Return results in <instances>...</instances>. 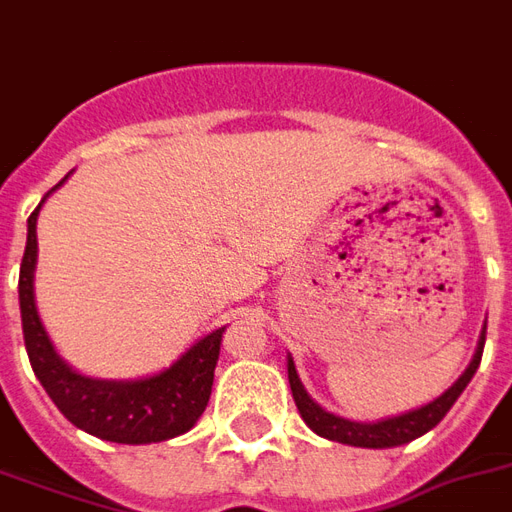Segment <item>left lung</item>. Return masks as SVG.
Segmentation results:
<instances>
[{
	"label": "left lung",
	"mask_w": 512,
	"mask_h": 512,
	"mask_svg": "<svg viewBox=\"0 0 512 512\" xmlns=\"http://www.w3.org/2000/svg\"><path fill=\"white\" fill-rule=\"evenodd\" d=\"M483 345H485V332L480 337V348L474 354L472 365L466 367L455 384L444 392L441 397H436L428 406L417 408V411H408V414H400V417L381 419V422H351V419L334 417L329 411H323L315 400H312L304 386H301L299 376H296V367H293V359H288V378H290V392H293V400L299 406L301 419L310 425L318 436L323 439L340 441V444H351V447H373V450H381V447H397V444H406V441L419 439L422 433H428L430 428H436L444 414L450 411L452 403L461 397V392L466 389V384L472 381L474 370L480 367V359H483Z\"/></svg>",
	"instance_id": "1"
}]
</instances>
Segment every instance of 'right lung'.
Here are the masks:
<instances>
[{"instance_id":"right-lung-1","label":"right lung","mask_w":512,"mask_h":512,"mask_svg":"<svg viewBox=\"0 0 512 512\" xmlns=\"http://www.w3.org/2000/svg\"><path fill=\"white\" fill-rule=\"evenodd\" d=\"M38 211L40 205L27 219V249L18 274V301H21V326H24L29 362L43 389L54 400V406L76 428L117 444H150L186 433L208 406L224 329L202 337L175 365L153 378L95 381L79 376L57 356L35 307L32 279L38 260V233H35Z\"/></svg>"}]
</instances>
